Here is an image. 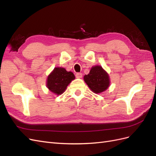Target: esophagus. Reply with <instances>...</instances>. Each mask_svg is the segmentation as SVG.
Returning a JSON list of instances; mask_svg holds the SVG:
<instances>
[{
  "label": "esophagus",
  "instance_id": "1",
  "mask_svg": "<svg viewBox=\"0 0 156 156\" xmlns=\"http://www.w3.org/2000/svg\"><path fill=\"white\" fill-rule=\"evenodd\" d=\"M76 77L77 78H82V73H76Z\"/></svg>",
  "mask_w": 156,
  "mask_h": 156
}]
</instances>
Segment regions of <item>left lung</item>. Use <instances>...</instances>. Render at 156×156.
Segmentation results:
<instances>
[{
  "label": "left lung",
  "instance_id": "obj_1",
  "mask_svg": "<svg viewBox=\"0 0 156 156\" xmlns=\"http://www.w3.org/2000/svg\"><path fill=\"white\" fill-rule=\"evenodd\" d=\"M83 80L91 90L95 93L105 91L110 86L108 73L99 65L93 66L90 73L84 76Z\"/></svg>",
  "mask_w": 156,
  "mask_h": 156
}]
</instances>
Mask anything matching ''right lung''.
I'll return each instance as SVG.
<instances>
[{"label":"right lung","mask_w":156,"mask_h":156,"mask_svg":"<svg viewBox=\"0 0 156 156\" xmlns=\"http://www.w3.org/2000/svg\"><path fill=\"white\" fill-rule=\"evenodd\" d=\"M74 79L72 72H67L63 67H55L48 76L46 86L55 94L61 95Z\"/></svg>","instance_id":"add662e5"}]
</instances>
